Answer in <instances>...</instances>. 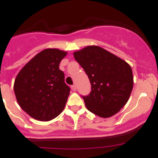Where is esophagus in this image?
Wrapping results in <instances>:
<instances>
[{
    "instance_id": "obj_1",
    "label": "esophagus",
    "mask_w": 158,
    "mask_h": 158,
    "mask_svg": "<svg viewBox=\"0 0 158 158\" xmlns=\"http://www.w3.org/2000/svg\"><path fill=\"white\" fill-rule=\"evenodd\" d=\"M71 89H72L73 91H76V90H77L76 85H72V86H71Z\"/></svg>"
}]
</instances>
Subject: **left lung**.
Instances as JSON below:
<instances>
[{"label": "left lung", "mask_w": 158, "mask_h": 158, "mask_svg": "<svg viewBox=\"0 0 158 158\" xmlns=\"http://www.w3.org/2000/svg\"><path fill=\"white\" fill-rule=\"evenodd\" d=\"M89 77L91 93L83 96L87 109L102 118H108L127 104L134 85L129 64L97 46H89L73 53Z\"/></svg>", "instance_id": "obj_1"}]
</instances>
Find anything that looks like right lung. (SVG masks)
Here are the masks:
<instances>
[{"instance_id": "1", "label": "right lung", "mask_w": 158, "mask_h": 158, "mask_svg": "<svg viewBox=\"0 0 158 158\" xmlns=\"http://www.w3.org/2000/svg\"><path fill=\"white\" fill-rule=\"evenodd\" d=\"M67 54L58 49H45L19 71L14 82L18 104L31 117L50 121L63 111L70 89L59 69Z\"/></svg>"}]
</instances>
